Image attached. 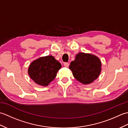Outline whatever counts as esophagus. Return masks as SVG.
I'll use <instances>...</instances> for the list:
<instances>
[{
	"mask_svg": "<svg viewBox=\"0 0 128 128\" xmlns=\"http://www.w3.org/2000/svg\"><path fill=\"white\" fill-rule=\"evenodd\" d=\"M64 66H66V68L69 67V63H68V62H64Z\"/></svg>",
	"mask_w": 128,
	"mask_h": 128,
	"instance_id": "esophagus-1",
	"label": "esophagus"
}]
</instances>
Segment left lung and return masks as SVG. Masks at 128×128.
<instances>
[{"label": "left lung", "mask_w": 128, "mask_h": 128, "mask_svg": "<svg viewBox=\"0 0 128 128\" xmlns=\"http://www.w3.org/2000/svg\"><path fill=\"white\" fill-rule=\"evenodd\" d=\"M101 62L96 56L79 53L70 63L69 69L78 81L84 85L91 84L97 79L101 72Z\"/></svg>", "instance_id": "left-lung-1"}]
</instances>
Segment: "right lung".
Wrapping results in <instances>:
<instances>
[{
    "instance_id": "right-lung-1",
    "label": "right lung",
    "mask_w": 128,
    "mask_h": 128,
    "mask_svg": "<svg viewBox=\"0 0 128 128\" xmlns=\"http://www.w3.org/2000/svg\"><path fill=\"white\" fill-rule=\"evenodd\" d=\"M62 65L52 56H42L32 62L30 65L28 73L34 82L47 86L56 76Z\"/></svg>"
}]
</instances>
